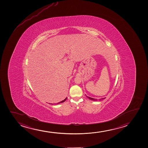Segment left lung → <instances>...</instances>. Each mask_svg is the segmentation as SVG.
<instances>
[{
    "instance_id": "8db88e82",
    "label": "left lung",
    "mask_w": 148,
    "mask_h": 148,
    "mask_svg": "<svg viewBox=\"0 0 148 148\" xmlns=\"http://www.w3.org/2000/svg\"><path fill=\"white\" fill-rule=\"evenodd\" d=\"M86 97H88L89 99H90V100H92V101H97V99H93V98H92V97H88V96H87L86 95H85ZM105 99V98H101V99H99V101H101V99Z\"/></svg>"
}]
</instances>
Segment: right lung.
<instances>
[{
    "label": "right lung",
    "instance_id": "obj_1",
    "mask_svg": "<svg viewBox=\"0 0 148 148\" xmlns=\"http://www.w3.org/2000/svg\"><path fill=\"white\" fill-rule=\"evenodd\" d=\"M66 99H67V97L65 99H64L63 101H60V102H59V103H57V104H59V103H63V102H64V101L66 100Z\"/></svg>",
    "mask_w": 148,
    "mask_h": 148
}]
</instances>
